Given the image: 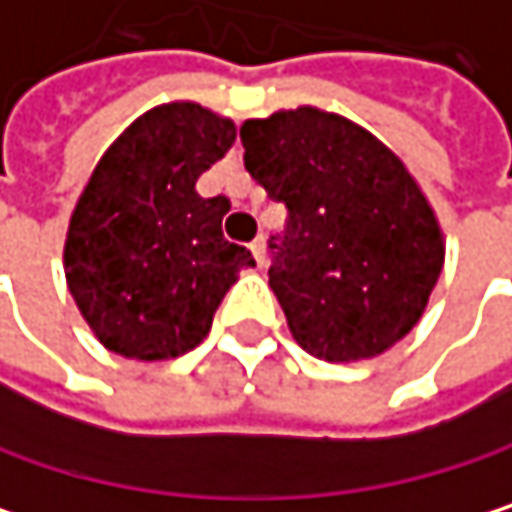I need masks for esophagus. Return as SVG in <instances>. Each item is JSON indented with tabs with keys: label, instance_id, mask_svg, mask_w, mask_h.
I'll list each match as a JSON object with an SVG mask.
<instances>
[{
	"label": "esophagus",
	"instance_id": "esophagus-1",
	"mask_svg": "<svg viewBox=\"0 0 512 512\" xmlns=\"http://www.w3.org/2000/svg\"><path fill=\"white\" fill-rule=\"evenodd\" d=\"M248 248H251V254H254V261H258V267H264V264H267V239L258 236Z\"/></svg>",
	"mask_w": 512,
	"mask_h": 512
}]
</instances>
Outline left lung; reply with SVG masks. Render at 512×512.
Returning a JSON list of instances; mask_svg holds the SVG:
<instances>
[{
  "instance_id": "left-lung-1",
  "label": "left lung",
  "mask_w": 512,
  "mask_h": 512,
  "mask_svg": "<svg viewBox=\"0 0 512 512\" xmlns=\"http://www.w3.org/2000/svg\"><path fill=\"white\" fill-rule=\"evenodd\" d=\"M239 140L251 179L288 206L270 236V288L297 345L354 363L405 339L444 267L438 218L405 164L318 107L248 119Z\"/></svg>"
}]
</instances>
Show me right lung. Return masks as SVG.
Wrapping results in <instances>:
<instances>
[{
  "label": "right lung",
  "instance_id": "1",
  "mask_svg": "<svg viewBox=\"0 0 512 512\" xmlns=\"http://www.w3.org/2000/svg\"><path fill=\"white\" fill-rule=\"evenodd\" d=\"M230 119L173 101L134 119L95 164L68 224V291L98 342L128 360H170L197 348L239 270L227 242V197L194 182L233 146Z\"/></svg>",
  "mask_w": 512,
  "mask_h": 512
}]
</instances>
